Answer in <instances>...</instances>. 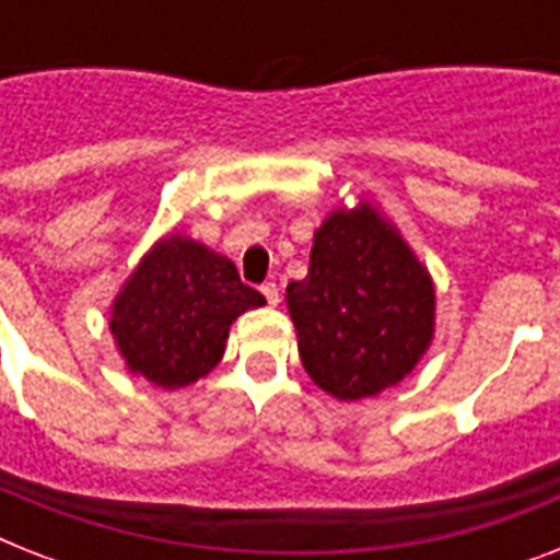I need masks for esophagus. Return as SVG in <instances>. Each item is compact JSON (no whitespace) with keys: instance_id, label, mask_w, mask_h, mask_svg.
Here are the masks:
<instances>
[{"instance_id":"1","label":"esophagus","mask_w":560,"mask_h":560,"mask_svg":"<svg viewBox=\"0 0 560 560\" xmlns=\"http://www.w3.org/2000/svg\"><path fill=\"white\" fill-rule=\"evenodd\" d=\"M261 293L270 305H279V284H276V281H264Z\"/></svg>"}]
</instances>
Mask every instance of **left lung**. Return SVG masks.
Segmentation results:
<instances>
[{
  "mask_svg": "<svg viewBox=\"0 0 560 560\" xmlns=\"http://www.w3.org/2000/svg\"><path fill=\"white\" fill-rule=\"evenodd\" d=\"M288 307L302 366L340 400L398 383L433 337V281L369 202L325 220Z\"/></svg>",
  "mask_w": 560,
  "mask_h": 560,
  "instance_id": "obj_1",
  "label": "left lung"
}]
</instances>
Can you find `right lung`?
Listing matches in <instances>:
<instances>
[{"instance_id": "right-lung-1", "label": "right lung", "mask_w": 560, "mask_h": 560, "mask_svg": "<svg viewBox=\"0 0 560 560\" xmlns=\"http://www.w3.org/2000/svg\"><path fill=\"white\" fill-rule=\"evenodd\" d=\"M258 305L264 296L241 281L229 258L171 235L118 293L109 328L130 372L179 389L218 366L229 325Z\"/></svg>"}]
</instances>
